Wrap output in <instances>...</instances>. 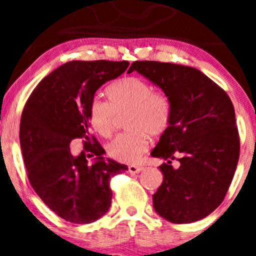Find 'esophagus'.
Instances as JSON below:
<instances>
[{
    "mask_svg": "<svg viewBox=\"0 0 256 256\" xmlns=\"http://www.w3.org/2000/svg\"><path fill=\"white\" fill-rule=\"evenodd\" d=\"M143 170L142 165H130L128 166V172L130 173H140Z\"/></svg>",
    "mask_w": 256,
    "mask_h": 256,
    "instance_id": "esophagus-1",
    "label": "esophagus"
}]
</instances>
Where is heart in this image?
Here are the masks:
<instances>
[{"mask_svg": "<svg viewBox=\"0 0 256 256\" xmlns=\"http://www.w3.org/2000/svg\"><path fill=\"white\" fill-rule=\"evenodd\" d=\"M108 101L94 98L89 107L90 124L101 136L110 137L116 131L118 116L128 113L126 131L107 146L108 155L120 162H134L148 149L149 134H165L171 120V106L164 94L154 91L146 82L125 77L112 83L106 90Z\"/></svg>", "mask_w": 256, "mask_h": 256, "instance_id": "1", "label": "heart"}]
</instances>
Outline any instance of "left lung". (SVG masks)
Returning a JSON list of instances; mask_svg holds the SVG:
<instances>
[{
    "mask_svg": "<svg viewBox=\"0 0 256 256\" xmlns=\"http://www.w3.org/2000/svg\"><path fill=\"white\" fill-rule=\"evenodd\" d=\"M137 71L168 98L171 120L152 156L165 160L162 183L152 195L155 210L173 224L210 216L224 200L240 158V136L230 98L194 67L134 61ZM181 165L173 169L172 161Z\"/></svg>",
    "mask_w": 256,
    "mask_h": 256,
    "instance_id": "left-lung-1",
    "label": "left lung"
}]
</instances>
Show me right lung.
I'll list each match as a JSON object with an SVG mask.
<instances>
[{"instance_id":"1","label":"right lung","mask_w":256,"mask_h":256,"mask_svg":"<svg viewBox=\"0 0 256 256\" xmlns=\"http://www.w3.org/2000/svg\"><path fill=\"white\" fill-rule=\"evenodd\" d=\"M128 67V61H70L43 78L24 106L20 146L28 182L66 222L89 224L107 213L110 179L128 170L102 158L104 149L90 134L89 120L96 90ZM76 138L84 140V150L78 157L69 150ZM91 156L96 160L90 166Z\"/></svg>"}]
</instances>
